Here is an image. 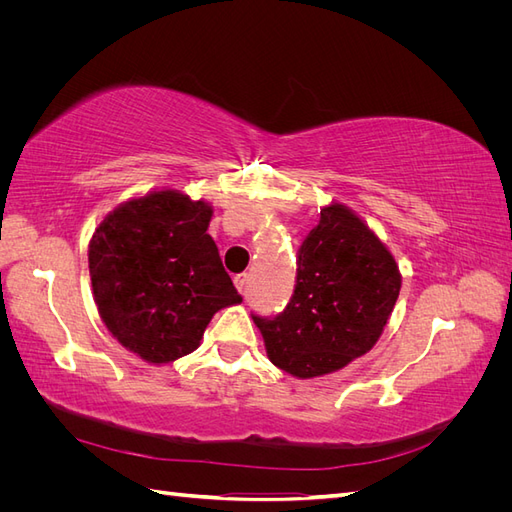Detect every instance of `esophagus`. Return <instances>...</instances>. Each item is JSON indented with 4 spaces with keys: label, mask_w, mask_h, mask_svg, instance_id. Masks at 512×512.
Instances as JSON below:
<instances>
[{
    "label": "esophagus",
    "mask_w": 512,
    "mask_h": 512,
    "mask_svg": "<svg viewBox=\"0 0 512 512\" xmlns=\"http://www.w3.org/2000/svg\"><path fill=\"white\" fill-rule=\"evenodd\" d=\"M232 282H235V288H237L241 294H245V290H247V273L237 275L235 280H232Z\"/></svg>",
    "instance_id": "esophagus-1"
}]
</instances>
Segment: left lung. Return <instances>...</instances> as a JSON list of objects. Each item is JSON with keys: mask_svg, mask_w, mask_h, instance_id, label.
<instances>
[{"mask_svg": "<svg viewBox=\"0 0 512 512\" xmlns=\"http://www.w3.org/2000/svg\"><path fill=\"white\" fill-rule=\"evenodd\" d=\"M401 288L384 241L350 207L320 209L297 260V286L275 318L254 316L269 361L294 378L344 369L376 346Z\"/></svg>", "mask_w": 512, "mask_h": 512, "instance_id": "8db88e82", "label": "left lung"}]
</instances>
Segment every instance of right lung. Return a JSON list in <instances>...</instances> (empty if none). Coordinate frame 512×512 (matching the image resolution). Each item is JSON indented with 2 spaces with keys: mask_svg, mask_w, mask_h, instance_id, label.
I'll use <instances>...</instances> for the list:
<instances>
[{
  "mask_svg": "<svg viewBox=\"0 0 512 512\" xmlns=\"http://www.w3.org/2000/svg\"><path fill=\"white\" fill-rule=\"evenodd\" d=\"M211 215L207 200L162 188L106 213L89 241L104 327L151 365L194 352L213 314L241 303L207 235Z\"/></svg>",
  "mask_w": 512,
  "mask_h": 512,
  "instance_id": "add662e5",
  "label": "right lung"
}]
</instances>
